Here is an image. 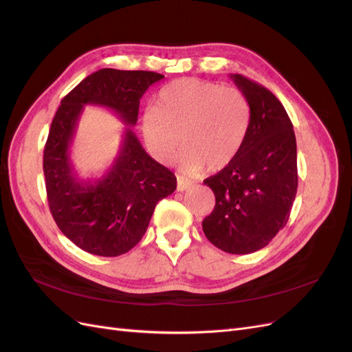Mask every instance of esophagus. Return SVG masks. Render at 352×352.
<instances>
[{
    "label": "esophagus",
    "mask_w": 352,
    "mask_h": 352,
    "mask_svg": "<svg viewBox=\"0 0 352 352\" xmlns=\"http://www.w3.org/2000/svg\"><path fill=\"white\" fill-rule=\"evenodd\" d=\"M189 186H192V182L184 176H177V190H186Z\"/></svg>",
    "instance_id": "34e87169"
}]
</instances>
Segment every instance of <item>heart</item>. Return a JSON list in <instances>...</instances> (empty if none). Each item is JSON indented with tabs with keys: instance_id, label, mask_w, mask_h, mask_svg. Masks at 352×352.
<instances>
[{
	"instance_id": "1",
	"label": "heart",
	"mask_w": 352,
	"mask_h": 352,
	"mask_svg": "<svg viewBox=\"0 0 352 352\" xmlns=\"http://www.w3.org/2000/svg\"><path fill=\"white\" fill-rule=\"evenodd\" d=\"M250 127V104L236 89L197 78L177 79L158 92L142 114L145 145L160 163L175 160L188 173L225 168L238 155ZM183 138H180L179 136Z\"/></svg>"
}]
</instances>
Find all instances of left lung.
Here are the masks:
<instances>
[{
	"label": "left lung",
	"mask_w": 352,
	"mask_h": 352,
	"mask_svg": "<svg viewBox=\"0 0 352 352\" xmlns=\"http://www.w3.org/2000/svg\"><path fill=\"white\" fill-rule=\"evenodd\" d=\"M250 104L247 138L233 162L204 184L216 206L202 230L217 248L251 254L285 228L298 188L296 140L282 102L260 83L230 74Z\"/></svg>",
	"instance_id": "1"
}]
</instances>
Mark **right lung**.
Instances as JSON below:
<instances>
[{"instance_id":"right-lung-1","label":"right lung","mask_w":352,"mask_h":352,"mask_svg":"<svg viewBox=\"0 0 352 352\" xmlns=\"http://www.w3.org/2000/svg\"><path fill=\"white\" fill-rule=\"evenodd\" d=\"M163 78L154 72L101 69L61 100L52 119L44 150L50 211L58 229L89 254L117 257L132 250L157 202L175 192L176 176L146 154L132 131L142 95ZM88 103L111 109L128 126L112 167L94 183L80 181L69 162L72 136Z\"/></svg>"}]
</instances>
